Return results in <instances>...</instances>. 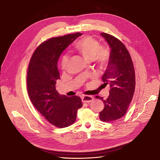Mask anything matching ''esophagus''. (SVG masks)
<instances>
[{"label": "esophagus", "mask_w": 160, "mask_h": 160, "mask_svg": "<svg viewBox=\"0 0 160 160\" xmlns=\"http://www.w3.org/2000/svg\"><path fill=\"white\" fill-rule=\"evenodd\" d=\"M92 99H93V98L89 96H82V101L83 103H90Z\"/></svg>", "instance_id": "1"}]
</instances>
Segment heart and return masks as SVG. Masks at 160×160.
<instances>
[{
    "mask_svg": "<svg viewBox=\"0 0 160 160\" xmlns=\"http://www.w3.org/2000/svg\"><path fill=\"white\" fill-rule=\"evenodd\" d=\"M73 50L80 53L85 59L92 61L99 68L106 66L110 59V49L101 46L100 42L91 36H85L78 40L75 44ZM69 61V55L64 54L61 59V68L66 69Z\"/></svg>",
    "mask_w": 160,
    "mask_h": 160,
    "instance_id": "1",
    "label": "heart"
}]
</instances>
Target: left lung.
Segmentation results:
<instances>
[{"label": "left lung", "mask_w": 160, "mask_h": 160, "mask_svg": "<svg viewBox=\"0 0 160 160\" xmlns=\"http://www.w3.org/2000/svg\"><path fill=\"white\" fill-rule=\"evenodd\" d=\"M110 47V59L103 75L105 85L110 87V95L96 98L103 101V110L99 112V119L103 122L118 120L126 114L135 89V72L132 57L123 43L109 34H101Z\"/></svg>", "instance_id": "left-lung-1"}]
</instances>
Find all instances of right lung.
<instances>
[{
	"instance_id": "right-lung-1",
	"label": "right lung",
	"mask_w": 160,
	"mask_h": 160,
	"mask_svg": "<svg viewBox=\"0 0 160 160\" xmlns=\"http://www.w3.org/2000/svg\"><path fill=\"white\" fill-rule=\"evenodd\" d=\"M82 35L77 32L42 42L33 53L27 68V87L31 102L50 124L59 128L75 122L82 103L78 96H61L56 91V81L60 79L57 62L62 52Z\"/></svg>"
}]
</instances>
